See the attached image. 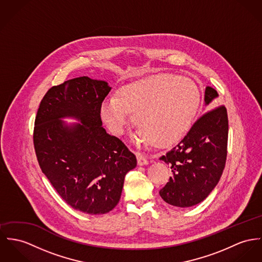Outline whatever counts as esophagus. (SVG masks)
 Masks as SVG:
<instances>
[{"label": "esophagus", "instance_id": "esophagus-1", "mask_svg": "<svg viewBox=\"0 0 262 262\" xmlns=\"http://www.w3.org/2000/svg\"><path fill=\"white\" fill-rule=\"evenodd\" d=\"M137 158H138V164H139V165H146V164H148V160H147V158H146V157H144L143 155H141V154H138Z\"/></svg>", "mask_w": 262, "mask_h": 262}]
</instances>
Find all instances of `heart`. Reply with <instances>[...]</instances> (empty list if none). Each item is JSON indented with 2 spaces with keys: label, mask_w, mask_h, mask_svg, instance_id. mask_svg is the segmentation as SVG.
<instances>
[{
  "label": "heart",
  "mask_w": 262,
  "mask_h": 262,
  "mask_svg": "<svg viewBox=\"0 0 262 262\" xmlns=\"http://www.w3.org/2000/svg\"><path fill=\"white\" fill-rule=\"evenodd\" d=\"M201 100L200 88L191 79L159 74L121 86L116 98L103 101L101 116L114 134L121 135L132 113L140 127L136 141L168 147L189 132Z\"/></svg>",
  "instance_id": "b5f03b06"
}]
</instances>
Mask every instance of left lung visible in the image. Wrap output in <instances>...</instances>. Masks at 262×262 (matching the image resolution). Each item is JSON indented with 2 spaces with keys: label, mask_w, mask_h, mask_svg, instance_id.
<instances>
[{
  "label": "left lung",
  "mask_w": 262,
  "mask_h": 262,
  "mask_svg": "<svg viewBox=\"0 0 262 262\" xmlns=\"http://www.w3.org/2000/svg\"><path fill=\"white\" fill-rule=\"evenodd\" d=\"M217 97L214 89L206 86L205 104ZM227 140V111L222 104L202 115L183 140L160 158L170 165L172 172L160 190L161 199L178 207H189L205 200L221 180Z\"/></svg>",
  "instance_id": "obj_1"
}]
</instances>
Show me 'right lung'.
<instances>
[{
	"instance_id": "1",
	"label": "right lung",
	"mask_w": 262,
	"mask_h": 262,
	"mask_svg": "<svg viewBox=\"0 0 262 262\" xmlns=\"http://www.w3.org/2000/svg\"><path fill=\"white\" fill-rule=\"evenodd\" d=\"M107 82L89 77L52 86L40 101L34 146L42 173L60 198L86 214H103L120 202L124 177L137 166L136 156L101 126ZM81 121L69 127L60 121Z\"/></svg>"
}]
</instances>
